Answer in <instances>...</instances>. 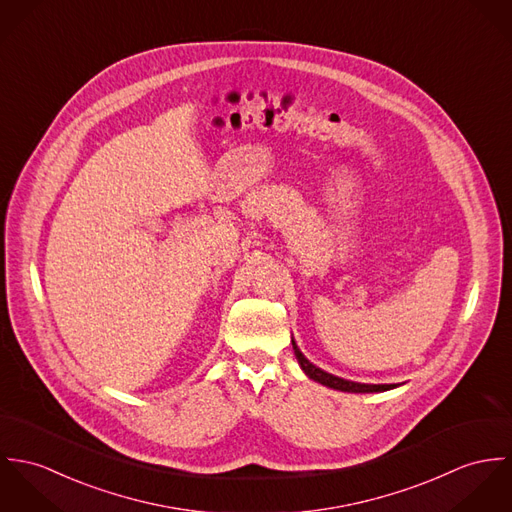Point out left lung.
<instances>
[{"mask_svg": "<svg viewBox=\"0 0 512 512\" xmlns=\"http://www.w3.org/2000/svg\"><path fill=\"white\" fill-rule=\"evenodd\" d=\"M292 349H294V355L302 367V371L316 383L324 385V387H330V389H336L341 393H381V391H389V389H395L398 385H365V383H353V381H347V379H341L336 375H330L326 371H322L320 367L312 365L304 355L302 351L298 349L296 341L292 340Z\"/></svg>", "mask_w": 512, "mask_h": 512, "instance_id": "left-lung-1", "label": "left lung"}]
</instances>
